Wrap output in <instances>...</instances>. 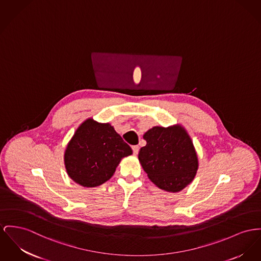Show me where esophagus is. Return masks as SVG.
Listing matches in <instances>:
<instances>
[{"label": "esophagus", "instance_id": "34e87169", "mask_svg": "<svg viewBox=\"0 0 261 261\" xmlns=\"http://www.w3.org/2000/svg\"><path fill=\"white\" fill-rule=\"evenodd\" d=\"M133 151H134V154H135V155H138V153H139V145H134V146H133Z\"/></svg>", "mask_w": 261, "mask_h": 261}]
</instances>
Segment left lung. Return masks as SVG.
Here are the masks:
<instances>
[{
  "instance_id": "left-lung-1",
  "label": "left lung",
  "mask_w": 261,
  "mask_h": 261,
  "mask_svg": "<svg viewBox=\"0 0 261 261\" xmlns=\"http://www.w3.org/2000/svg\"><path fill=\"white\" fill-rule=\"evenodd\" d=\"M143 139L139 160L153 184L164 191L183 190L194 180L199 161L193 141L181 124L153 126Z\"/></svg>"
}]
</instances>
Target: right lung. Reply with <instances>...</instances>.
Returning a JSON list of instances; mask_svg holds the SVG:
<instances>
[{"label":"right lung","instance_id":"obj_1","mask_svg":"<svg viewBox=\"0 0 261 261\" xmlns=\"http://www.w3.org/2000/svg\"><path fill=\"white\" fill-rule=\"evenodd\" d=\"M132 154L130 146L113 125L90 118L78 126L70 139L64 164L75 183L93 188L111 179L122 158Z\"/></svg>","mask_w":261,"mask_h":261}]
</instances>
